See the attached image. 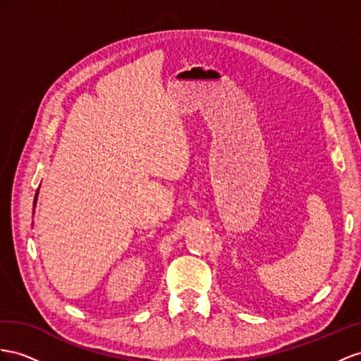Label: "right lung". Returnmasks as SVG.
<instances>
[{"label": "right lung", "mask_w": 361, "mask_h": 361, "mask_svg": "<svg viewBox=\"0 0 361 361\" xmlns=\"http://www.w3.org/2000/svg\"><path fill=\"white\" fill-rule=\"evenodd\" d=\"M36 198H38V192H36V197H35V204H36Z\"/></svg>", "instance_id": "obj_1"}]
</instances>
